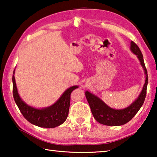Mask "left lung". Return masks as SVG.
Wrapping results in <instances>:
<instances>
[{
    "instance_id": "left-lung-1",
    "label": "left lung",
    "mask_w": 157,
    "mask_h": 157,
    "mask_svg": "<svg viewBox=\"0 0 157 157\" xmlns=\"http://www.w3.org/2000/svg\"><path fill=\"white\" fill-rule=\"evenodd\" d=\"M130 49L134 54L137 55V57L144 70L146 79L142 90L137 99L128 107L119 110L109 107L98 96L88 91H86V97L90 107L92 115L96 121L101 124L109 126H119L124 125L134 117L136 113L140 109L142 105L144 104L148 85L147 70L145 67L142 52L138 45L135 42L132 41Z\"/></svg>"
}]
</instances>
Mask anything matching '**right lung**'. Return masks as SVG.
Returning a JSON list of instances; mask_svg holds the SVG:
<instances>
[{
	"label": "right lung",
	"mask_w": 157,
	"mask_h": 157,
	"mask_svg": "<svg viewBox=\"0 0 157 157\" xmlns=\"http://www.w3.org/2000/svg\"><path fill=\"white\" fill-rule=\"evenodd\" d=\"M15 73V70L13 74ZM13 94L15 102L19 111L28 121L36 126L45 128H53L63 124L67 118L70 106L71 93L78 86H73L66 90L55 104L44 109H36L23 102L18 94L14 75H13Z\"/></svg>",
	"instance_id": "add662e5"
}]
</instances>
